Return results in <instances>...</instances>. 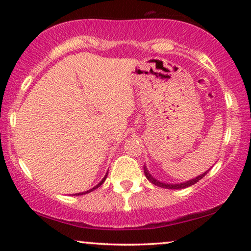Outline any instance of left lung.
<instances>
[{
  "label": "left lung",
  "instance_id": "left-lung-1",
  "mask_svg": "<svg viewBox=\"0 0 251 251\" xmlns=\"http://www.w3.org/2000/svg\"><path fill=\"white\" fill-rule=\"evenodd\" d=\"M209 170H210V169H209ZM209 170H208V171H209ZM208 171H205V173L200 175V176L193 178V179L185 181V183H180V184H166V183H162V181H159L157 179H155V178H154V177L152 176V175H151V174L149 173V170H147L146 166H144V174H145L146 178L151 181V183L154 184V185H156V186H159V187L169 188V190H180V188H185V187L192 186V185H194L195 183H198L199 180L202 179V178H203V177L205 176V175H207Z\"/></svg>",
  "mask_w": 251,
  "mask_h": 251
}]
</instances>
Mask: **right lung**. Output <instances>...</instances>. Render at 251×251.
<instances>
[{
	"label": "right lung",
	"mask_w": 251,
	"mask_h": 251,
	"mask_svg": "<svg viewBox=\"0 0 251 251\" xmlns=\"http://www.w3.org/2000/svg\"><path fill=\"white\" fill-rule=\"evenodd\" d=\"M108 174V173H107ZM107 174H106L105 175V177L104 178H102V179H101V181H100V183H98L97 185H96V186L95 187H92L91 188V190H89V191H85V192H82V193H76V194H74V195H82V194H87V193H90V192H92V191H94V190H96V188H98L99 186H100V185L102 184V183H104V181H105V179H106V177H107Z\"/></svg>",
	"instance_id": "obj_1"
}]
</instances>
